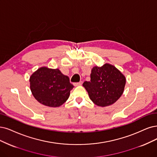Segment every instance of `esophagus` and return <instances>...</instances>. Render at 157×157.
Segmentation results:
<instances>
[{
  "instance_id": "1",
  "label": "esophagus",
  "mask_w": 157,
  "mask_h": 157,
  "mask_svg": "<svg viewBox=\"0 0 157 157\" xmlns=\"http://www.w3.org/2000/svg\"><path fill=\"white\" fill-rule=\"evenodd\" d=\"M82 83H83V82H78V83H74V86H80V85H82Z\"/></svg>"
}]
</instances>
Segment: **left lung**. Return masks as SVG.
<instances>
[{
  "mask_svg": "<svg viewBox=\"0 0 157 157\" xmlns=\"http://www.w3.org/2000/svg\"><path fill=\"white\" fill-rule=\"evenodd\" d=\"M126 79L119 70L111 64L92 68L90 82L83 86L90 99L96 105L107 107L113 105L122 95Z\"/></svg>",
  "mask_w": 157,
  "mask_h": 157,
  "instance_id": "1",
  "label": "left lung"
}]
</instances>
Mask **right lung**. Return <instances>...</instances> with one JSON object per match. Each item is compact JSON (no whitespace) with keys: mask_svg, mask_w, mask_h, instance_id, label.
<instances>
[{"mask_svg":"<svg viewBox=\"0 0 157 157\" xmlns=\"http://www.w3.org/2000/svg\"><path fill=\"white\" fill-rule=\"evenodd\" d=\"M30 90L40 103L50 107H59L69 98L74 86L69 78L58 68L42 67L30 77Z\"/></svg>","mask_w":157,"mask_h":157,"instance_id":"obj_1","label":"right lung"}]
</instances>
